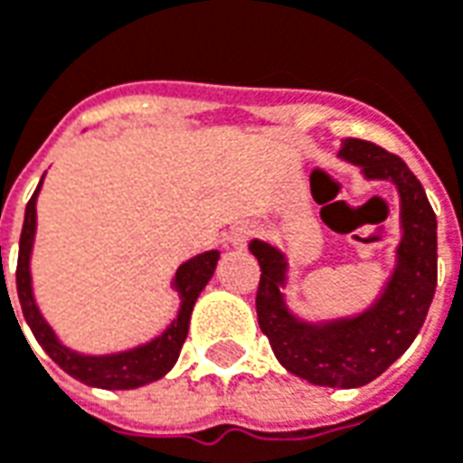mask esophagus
<instances>
[{"label":"esophagus","instance_id":"esophagus-1","mask_svg":"<svg viewBox=\"0 0 463 463\" xmlns=\"http://www.w3.org/2000/svg\"><path fill=\"white\" fill-rule=\"evenodd\" d=\"M250 225L248 222H238V225H232V231H231V245L232 248H242L245 242H248V238H250Z\"/></svg>","mask_w":463,"mask_h":463}]
</instances>
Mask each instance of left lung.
I'll list each match as a JSON object with an SVG mask.
<instances>
[{
    "label": "left lung",
    "instance_id": "8db88e82",
    "mask_svg": "<svg viewBox=\"0 0 463 463\" xmlns=\"http://www.w3.org/2000/svg\"><path fill=\"white\" fill-rule=\"evenodd\" d=\"M342 161L362 168L367 181H387L399 195V238L394 268L367 307L337 317H300L290 310L288 255L268 241H250L260 262L255 310L272 352L295 377L317 387L354 389L394 364L427 320L437 290V215L407 163L374 143L345 138Z\"/></svg>",
    "mask_w": 463,
    "mask_h": 463
}]
</instances>
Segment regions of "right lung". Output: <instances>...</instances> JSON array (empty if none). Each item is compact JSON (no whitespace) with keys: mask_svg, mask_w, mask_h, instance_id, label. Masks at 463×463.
<instances>
[{"mask_svg":"<svg viewBox=\"0 0 463 463\" xmlns=\"http://www.w3.org/2000/svg\"><path fill=\"white\" fill-rule=\"evenodd\" d=\"M42 183H44V175L36 185L32 201L26 203L24 228H22V238H19V262H16V295H19L24 320L29 325V330L34 332L36 342L44 347L46 354L54 359L69 377L79 379L89 387L136 389L165 377L175 364L178 354H181L195 300L201 298L203 288L211 282L215 265L221 260V252L205 250L201 255H193L191 260H185L175 270V275L171 278V290L178 292L181 305H178V312H175L171 325L161 335H156L153 340L136 345V347L118 349V352H104V354L79 352V349L69 347L66 342L59 340L54 327L46 322L44 312L39 310V302H36L34 295L32 252H34L36 241V198H39V191H42ZM9 305H12V300H9Z\"/></svg>","mask_w":463,"mask_h":463,"instance_id":"right-lung-1","label":"right lung"}]
</instances>
